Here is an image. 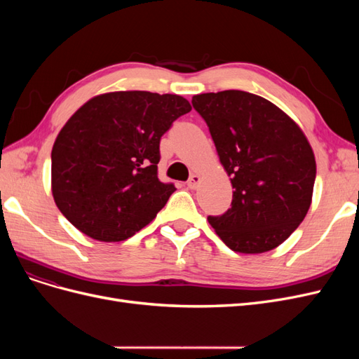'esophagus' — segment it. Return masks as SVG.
I'll return each instance as SVG.
<instances>
[{"mask_svg":"<svg viewBox=\"0 0 359 359\" xmlns=\"http://www.w3.org/2000/svg\"><path fill=\"white\" fill-rule=\"evenodd\" d=\"M199 184H201V177H199V175H196V173H193V175L190 177V180L187 181V186H189V189H191V190L198 189Z\"/></svg>","mask_w":359,"mask_h":359,"instance_id":"34e87169","label":"esophagus"}]
</instances>
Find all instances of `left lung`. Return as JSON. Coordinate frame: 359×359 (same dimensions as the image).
<instances>
[{"label": "left lung", "mask_w": 359, "mask_h": 359, "mask_svg": "<svg viewBox=\"0 0 359 359\" xmlns=\"http://www.w3.org/2000/svg\"><path fill=\"white\" fill-rule=\"evenodd\" d=\"M233 187L232 206L208 217L236 253L259 255L285 243L307 215L316 160L293 119L264 97L240 90L193 95Z\"/></svg>", "instance_id": "obj_1"}]
</instances>
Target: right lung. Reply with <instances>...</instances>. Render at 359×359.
<instances>
[{"mask_svg": "<svg viewBox=\"0 0 359 359\" xmlns=\"http://www.w3.org/2000/svg\"><path fill=\"white\" fill-rule=\"evenodd\" d=\"M191 111L177 94L114 91L93 97L52 148V196L82 233L103 243L133 236L177 189L157 177L160 137Z\"/></svg>", "mask_w": 359, "mask_h": 359, "instance_id": "obj_1", "label": "right lung"}]
</instances>
